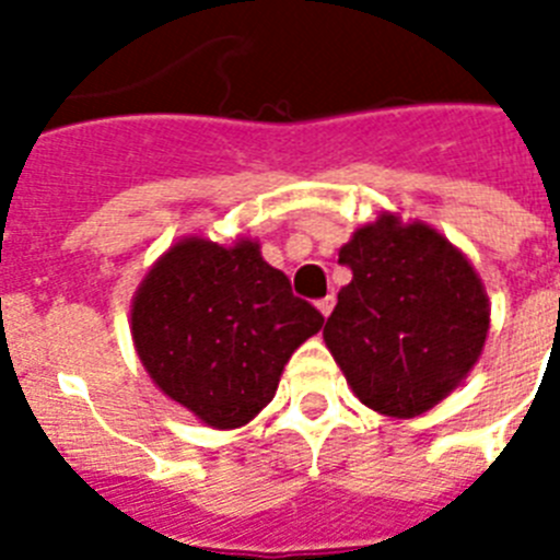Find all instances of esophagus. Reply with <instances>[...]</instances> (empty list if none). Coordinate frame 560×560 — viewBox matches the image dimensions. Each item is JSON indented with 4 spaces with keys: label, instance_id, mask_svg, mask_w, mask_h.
<instances>
[{
    "label": "esophagus",
    "instance_id": "esophagus-1",
    "mask_svg": "<svg viewBox=\"0 0 560 560\" xmlns=\"http://www.w3.org/2000/svg\"><path fill=\"white\" fill-rule=\"evenodd\" d=\"M334 305H336V296L328 294V296H323L319 303H316V308H319V314H323V316H330V311H334Z\"/></svg>",
    "mask_w": 560,
    "mask_h": 560
}]
</instances>
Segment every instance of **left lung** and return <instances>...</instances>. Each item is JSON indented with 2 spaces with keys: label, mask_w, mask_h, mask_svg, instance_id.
<instances>
[{
  "label": "left lung",
  "mask_w": 560,
  "mask_h": 560,
  "mask_svg": "<svg viewBox=\"0 0 560 560\" xmlns=\"http://www.w3.org/2000/svg\"><path fill=\"white\" fill-rule=\"evenodd\" d=\"M353 271L325 323L355 398L389 418H418L471 373L491 328L468 257L423 221L384 212L339 249Z\"/></svg>",
  "instance_id": "8db88e82"
}]
</instances>
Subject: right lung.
<instances>
[{
    "label": "right lung",
    "instance_id": "right-lung-1",
    "mask_svg": "<svg viewBox=\"0 0 560 560\" xmlns=\"http://www.w3.org/2000/svg\"><path fill=\"white\" fill-rule=\"evenodd\" d=\"M325 325L291 294L260 244L182 237L131 303V336L153 384L212 429L249 423L275 398L291 353Z\"/></svg>",
    "mask_w": 560,
    "mask_h": 560
}]
</instances>
